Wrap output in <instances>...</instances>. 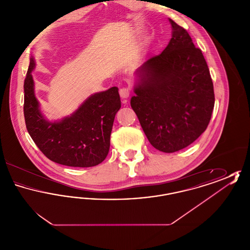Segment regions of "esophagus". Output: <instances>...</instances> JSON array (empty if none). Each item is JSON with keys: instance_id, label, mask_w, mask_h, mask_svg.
<instances>
[{"instance_id": "34e87169", "label": "esophagus", "mask_w": 250, "mask_h": 250, "mask_svg": "<svg viewBox=\"0 0 250 250\" xmlns=\"http://www.w3.org/2000/svg\"><path fill=\"white\" fill-rule=\"evenodd\" d=\"M119 93L122 98H127V97L130 95V88H128V87H123V88L120 89Z\"/></svg>"}]
</instances>
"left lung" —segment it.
<instances>
[{
  "label": "left lung",
  "mask_w": 250,
  "mask_h": 250,
  "mask_svg": "<svg viewBox=\"0 0 250 250\" xmlns=\"http://www.w3.org/2000/svg\"><path fill=\"white\" fill-rule=\"evenodd\" d=\"M168 21L172 37L160 54L143 63L130 105L155 149L174 153L206 130L214 93L202 50L185 28Z\"/></svg>",
  "instance_id": "left-lung-1"
}]
</instances>
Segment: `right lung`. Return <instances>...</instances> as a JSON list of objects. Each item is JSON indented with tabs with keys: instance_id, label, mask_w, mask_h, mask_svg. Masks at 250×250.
Listing matches in <instances>:
<instances>
[{
	"instance_id": "add662e5",
	"label": "right lung",
	"mask_w": 250,
	"mask_h": 250,
	"mask_svg": "<svg viewBox=\"0 0 250 250\" xmlns=\"http://www.w3.org/2000/svg\"><path fill=\"white\" fill-rule=\"evenodd\" d=\"M30 65L24 80L26 128L39 150L61 165L88 167L100 164L108 154L115 114L121 107L118 88L90 96L70 117L49 123L38 109Z\"/></svg>"
}]
</instances>
